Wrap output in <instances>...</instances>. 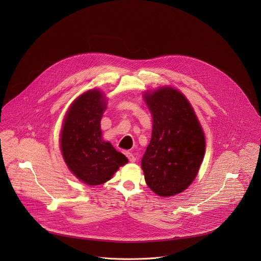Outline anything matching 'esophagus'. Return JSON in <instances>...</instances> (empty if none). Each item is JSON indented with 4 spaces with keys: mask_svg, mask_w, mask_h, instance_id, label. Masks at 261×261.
I'll list each match as a JSON object with an SVG mask.
<instances>
[{
    "mask_svg": "<svg viewBox=\"0 0 261 261\" xmlns=\"http://www.w3.org/2000/svg\"><path fill=\"white\" fill-rule=\"evenodd\" d=\"M125 155L127 156V158L129 159L130 162H135V161H136V158L134 157V155H133L132 153H130V152H125Z\"/></svg>",
    "mask_w": 261,
    "mask_h": 261,
    "instance_id": "1",
    "label": "esophagus"
}]
</instances>
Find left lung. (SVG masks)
<instances>
[{"mask_svg": "<svg viewBox=\"0 0 261 261\" xmlns=\"http://www.w3.org/2000/svg\"><path fill=\"white\" fill-rule=\"evenodd\" d=\"M144 101L153 116L152 138L141 159L144 179L157 195L173 196L196 177L205 151L204 134L179 91L163 87L144 94Z\"/></svg>", "mask_w": 261, "mask_h": 261, "instance_id": "8db88e82", "label": "left lung"}]
</instances>
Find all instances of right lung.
<instances>
[{"instance_id":"right-lung-1","label":"right lung","mask_w":261,"mask_h":261,"mask_svg":"<svg viewBox=\"0 0 261 261\" xmlns=\"http://www.w3.org/2000/svg\"><path fill=\"white\" fill-rule=\"evenodd\" d=\"M105 108L100 91L84 93L71 104L61 133V150L68 168L90 186L104 184L128 162L110 142L102 140L100 122Z\"/></svg>"}]
</instances>
